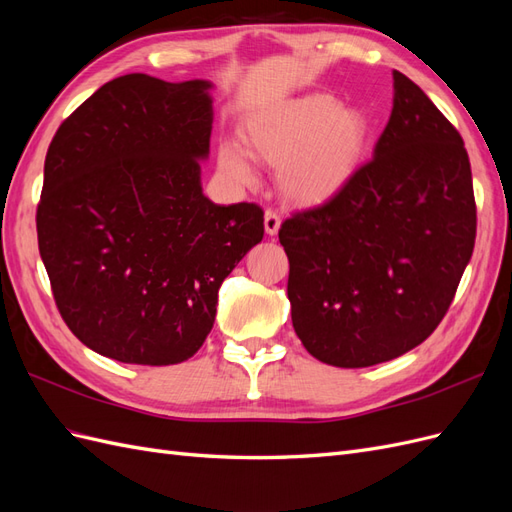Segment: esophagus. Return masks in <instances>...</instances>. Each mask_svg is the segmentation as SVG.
Instances as JSON below:
<instances>
[{"instance_id":"esophagus-1","label":"esophagus","mask_w":512,"mask_h":512,"mask_svg":"<svg viewBox=\"0 0 512 512\" xmlns=\"http://www.w3.org/2000/svg\"><path fill=\"white\" fill-rule=\"evenodd\" d=\"M280 226H282L280 215H277V213L271 211V209H267V211H265V230H267V235H269V237H275L277 230H280Z\"/></svg>"}]
</instances>
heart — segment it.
<instances>
[{
  "label": "heart",
  "mask_w": 512,
  "mask_h": 512,
  "mask_svg": "<svg viewBox=\"0 0 512 512\" xmlns=\"http://www.w3.org/2000/svg\"><path fill=\"white\" fill-rule=\"evenodd\" d=\"M369 119L324 91L277 102L252 115L243 143L254 158L277 168V188L290 203L318 207L342 192L359 170ZM218 166L239 183L252 181L250 154L232 141L218 147Z\"/></svg>",
  "instance_id": "1"
}]
</instances>
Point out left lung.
<instances>
[{
  "mask_svg": "<svg viewBox=\"0 0 512 512\" xmlns=\"http://www.w3.org/2000/svg\"><path fill=\"white\" fill-rule=\"evenodd\" d=\"M468 151L425 91L393 70L374 160L329 203L280 228L292 327L335 367H369L423 344L472 258Z\"/></svg>",
  "mask_w": 512,
  "mask_h": 512,
  "instance_id": "obj_1",
  "label": "left lung"
}]
</instances>
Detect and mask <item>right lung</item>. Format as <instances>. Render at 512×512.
<instances>
[{"label":"right lung","instance_id":"obj_1","mask_svg":"<svg viewBox=\"0 0 512 512\" xmlns=\"http://www.w3.org/2000/svg\"><path fill=\"white\" fill-rule=\"evenodd\" d=\"M213 83L126 74L55 132L38 247L68 329L121 363L175 365L203 346L218 290L262 241V209L203 194Z\"/></svg>","mask_w":512,"mask_h":512}]
</instances>
